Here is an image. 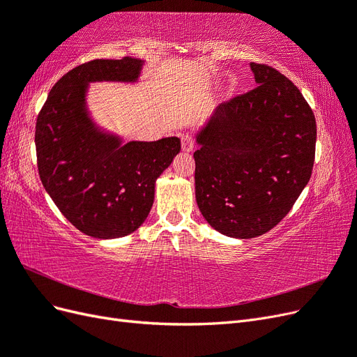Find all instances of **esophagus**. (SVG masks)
Listing matches in <instances>:
<instances>
[{
  "label": "esophagus",
  "mask_w": 357,
  "mask_h": 357,
  "mask_svg": "<svg viewBox=\"0 0 357 357\" xmlns=\"http://www.w3.org/2000/svg\"><path fill=\"white\" fill-rule=\"evenodd\" d=\"M181 150L186 153H190L193 150V138L189 134H185L181 137Z\"/></svg>",
  "instance_id": "obj_1"
}]
</instances>
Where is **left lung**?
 <instances>
[{
    "mask_svg": "<svg viewBox=\"0 0 357 357\" xmlns=\"http://www.w3.org/2000/svg\"><path fill=\"white\" fill-rule=\"evenodd\" d=\"M256 88L220 104L195 135V197L213 229L248 240L271 231L311 177L316 119L296 86L250 63Z\"/></svg>",
    "mask_w": 357,
    "mask_h": 357,
    "instance_id": "1",
    "label": "left lung"
}]
</instances>
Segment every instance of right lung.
Listing matches in <instances>:
<instances>
[{"mask_svg": "<svg viewBox=\"0 0 357 357\" xmlns=\"http://www.w3.org/2000/svg\"><path fill=\"white\" fill-rule=\"evenodd\" d=\"M144 61L95 59L53 86L37 119L38 174L68 222L98 240L137 231L152 210L155 185L180 152V139L128 142L89 110L91 83H137Z\"/></svg>", "mask_w": 357, "mask_h": 357, "instance_id": "right-lung-1", "label": "right lung"}]
</instances>
